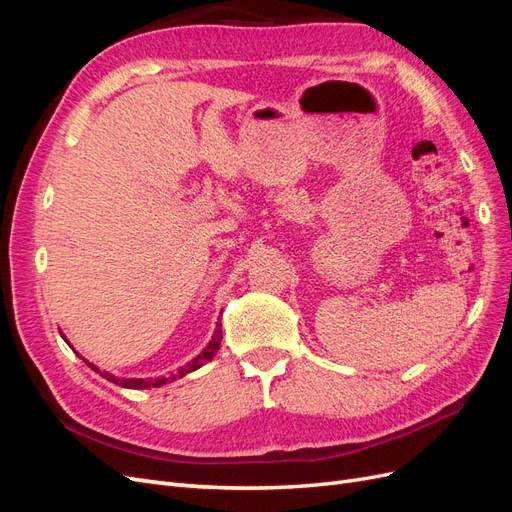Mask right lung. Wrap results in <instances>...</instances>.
<instances>
[{"label":"right lung","instance_id":"add662e5","mask_svg":"<svg viewBox=\"0 0 512 512\" xmlns=\"http://www.w3.org/2000/svg\"><path fill=\"white\" fill-rule=\"evenodd\" d=\"M64 339H66V337H64ZM220 342H222V324H218V329L213 331V337H211V342L207 344V348H205L203 352H200L192 363L181 367L177 376H170V378H166V376H162V378H145V380H143V378H115L113 374H108V371H100L96 365H91L89 361H85V363H87L91 369H94V371H98V374H100L102 378L111 380V382L117 384V386H123V389H151V386H162V384H166V382H170V380H175V378H181V376H185V374H190V371L198 369L200 365L209 363V361L213 359V356H215V352L220 350Z\"/></svg>","mask_w":512,"mask_h":512}]
</instances>
